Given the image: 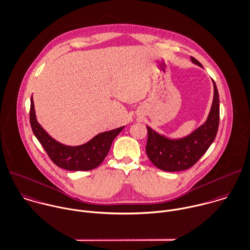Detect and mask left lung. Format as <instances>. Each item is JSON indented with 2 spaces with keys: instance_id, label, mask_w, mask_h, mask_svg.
<instances>
[{
  "instance_id": "1",
  "label": "left lung",
  "mask_w": 250,
  "mask_h": 250,
  "mask_svg": "<svg viewBox=\"0 0 250 250\" xmlns=\"http://www.w3.org/2000/svg\"><path fill=\"white\" fill-rule=\"evenodd\" d=\"M191 60L203 67L196 58L191 57ZM212 83L214 93L208 117L205 124L191 134L179 139H170L147 126L146 153L158 168L170 172L188 169L204 156L214 141L219 125V94L213 80Z\"/></svg>"
}]
</instances>
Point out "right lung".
Returning a JSON list of instances; mask_svg holds the SVG:
<instances>
[{
	"label": "right lung",
	"mask_w": 250,
	"mask_h": 250,
	"mask_svg": "<svg viewBox=\"0 0 250 250\" xmlns=\"http://www.w3.org/2000/svg\"><path fill=\"white\" fill-rule=\"evenodd\" d=\"M30 124L32 130L50 160L66 170H91L106 158L115 137L125 126L97 134L88 142L80 146H67L53 139L38 123L33 97L30 106Z\"/></svg>",
	"instance_id": "obj_1"
}]
</instances>
